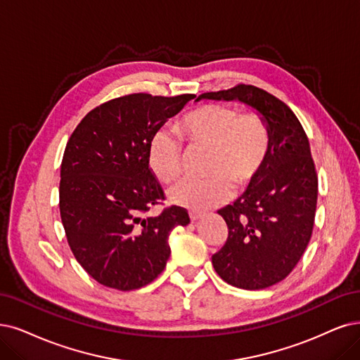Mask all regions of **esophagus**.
Wrapping results in <instances>:
<instances>
[{"label":"esophagus","instance_id":"1","mask_svg":"<svg viewBox=\"0 0 360 360\" xmlns=\"http://www.w3.org/2000/svg\"><path fill=\"white\" fill-rule=\"evenodd\" d=\"M188 215H190V219H191V221H197L198 218H202L203 214H202V212H198V210H190Z\"/></svg>","mask_w":360,"mask_h":360}]
</instances>
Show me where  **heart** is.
Segmentation results:
<instances>
[{
	"label": "heart",
	"instance_id": "obj_1",
	"mask_svg": "<svg viewBox=\"0 0 360 360\" xmlns=\"http://www.w3.org/2000/svg\"><path fill=\"white\" fill-rule=\"evenodd\" d=\"M178 135L190 151L206 150L200 179H182L169 188L172 203L206 209L229 197L230 188H249L261 173L270 151V130L257 112L240 114L233 106L206 103L185 114ZM148 162L154 175L172 184L182 170L184 151L172 133L160 130L148 146Z\"/></svg>",
	"mask_w": 360,
	"mask_h": 360
}]
</instances>
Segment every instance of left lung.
Returning a JSON list of instances; mask_svg holds the SVG:
<instances>
[{"instance_id": "1", "label": "left lung", "mask_w": 360, "mask_h": 360, "mask_svg": "<svg viewBox=\"0 0 360 360\" xmlns=\"http://www.w3.org/2000/svg\"><path fill=\"white\" fill-rule=\"evenodd\" d=\"M240 101L255 108L270 130V151L255 182L218 214L229 227L212 255L222 281L248 290L273 286L295 269L314 225L317 173L309 138L289 106L250 84L202 93L198 99Z\"/></svg>"}]
</instances>
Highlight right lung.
I'll return each instance as SVG.
<instances>
[{
  "label": "right lung",
  "mask_w": 360,
  "mask_h": 360,
  "mask_svg": "<svg viewBox=\"0 0 360 360\" xmlns=\"http://www.w3.org/2000/svg\"><path fill=\"white\" fill-rule=\"evenodd\" d=\"M195 95L131 93L93 108L66 143L59 209L66 240L79 265L103 286L133 290L166 267L167 238L187 225V209L169 206L148 162V146L166 120Z\"/></svg>",
  "instance_id": "right-lung-1"
}]
</instances>
